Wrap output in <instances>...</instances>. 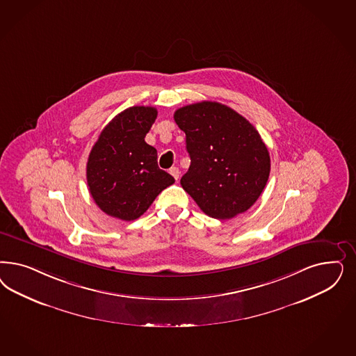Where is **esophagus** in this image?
Segmentation results:
<instances>
[{
  "label": "esophagus",
  "instance_id": "34e87169",
  "mask_svg": "<svg viewBox=\"0 0 356 356\" xmlns=\"http://www.w3.org/2000/svg\"><path fill=\"white\" fill-rule=\"evenodd\" d=\"M169 172L172 174L175 181H178V178H179V169H178V168H175V166H174V168H172V169L169 170Z\"/></svg>",
  "mask_w": 356,
  "mask_h": 356
}]
</instances>
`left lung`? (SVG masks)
<instances>
[{"mask_svg":"<svg viewBox=\"0 0 356 356\" xmlns=\"http://www.w3.org/2000/svg\"><path fill=\"white\" fill-rule=\"evenodd\" d=\"M186 134L191 165L181 178L184 191L211 218L248 211L264 191L270 154L258 131L225 104L204 101L174 113Z\"/></svg>","mask_w":356,"mask_h":356,"instance_id":"1","label":"left lung"}]
</instances>
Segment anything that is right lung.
<instances>
[{
    "mask_svg": "<svg viewBox=\"0 0 356 356\" xmlns=\"http://www.w3.org/2000/svg\"><path fill=\"white\" fill-rule=\"evenodd\" d=\"M156 118L154 107H129L104 127L92 148L88 186L95 204L108 216L136 220L175 182L159 168L156 148L145 143Z\"/></svg>",
    "mask_w": 356,
    "mask_h": 356,
    "instance_id": "1",
    "label": "right lung"
}]
</instances>
